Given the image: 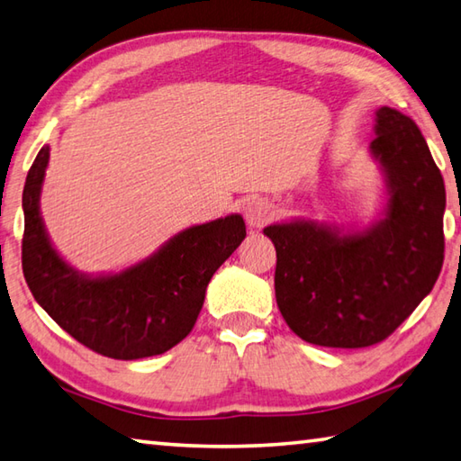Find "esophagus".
Masks as SVG:
<instances>
[{"label": "esophagus", "instance_id": "obj_1", "mask_svg": "<svg viewBox=\"0 0 461 461\" xmlns=\"http://www.w3.org/2000/svg\"><path fill=\"white\" fill-rule=\"evenodd\" d=\"M243 215H246V221L249 228H261L272 218V203L264 197H251V200L243 207Z\"/></svg>", "mask_w": 461, "mask_h": 461}]
</instances>
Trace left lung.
Segmentation results:
<instances>
[{
    "label": "left lung",
    "instance_id": "8db88e82",
    "mask_svg": "<svg viewBox=\"0 0 461 461\" xmlns=\"http://www.w3.org/2000/svg\"><path fill=\"white\" fill-rule=\"evenodd\" d=\"M369 156L385 205L364 228L290 220L264 228L274 241L276 300L290 330L323 348L380 344L410 318L444 264V177L416 122L375 112Z\"/></svg>",
    "mask_w": 461,
    "mask_h": 461
}]
</instances>
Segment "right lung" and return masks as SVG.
Returning a JSON list of instances; mask_svg holds the SVG:
<instances>
[{"mask_svg":"<svg viewBox=\"0 0 461 461\" xmlns=\"http://www.w3.org/2000/svg\"><path fill=\"white\" fill-rule=\"evenodd\" d=\"M43 146L23 185L22 266L41 308L79 344L113 359L159 356L194 330L212 276L246 238L240 213L192 225L122 272L84 274L53 248L40 200Z\"/></svg>","mask_w":461,"mask_h":461,"instance_id":"obj_1","label":"right lung"}]
</instances>
